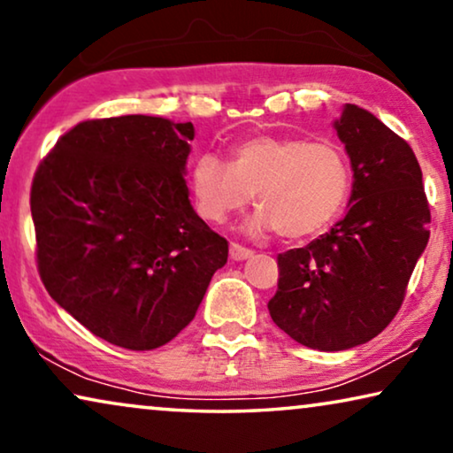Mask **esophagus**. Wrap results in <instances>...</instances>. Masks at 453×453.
<instances>
[{"label": "esophagus", "mask_w": 453, "mask_h": 453, "mask_svg": "<svg viewBox=\"0 0 453 453\" xmlns=\"http://www.w3.org/2000/svg\"><path fill=\"white\" fill-rule=\"evenodd\" d=\"M229 257H232V260H246L252 257V250H248V248L240 246V244H229Z\"/></svg>", "instance_id": "esophagus-1"}]
</instances>
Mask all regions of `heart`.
<instances>
[{
	"label": "heart",
	"mask_w": 453,
	"mask_h": 453,
	"mask_svg": "<svg viewBox=\"0 0 453 453\" xmlns=\"http://www.w3.org/2000/svg\"><path fill=\"white\" fill-rule=\"evenodd\" d=\"M190 195L203 219H227L254 195L252 234L277 229L285 240L320 234L339 218L351 190V165L341 145L297 137L254 135L235 143L232 162L205 151L188 172Z\"/></svg>",
	"instance_id": "b5f03b06"
}]
</instances>
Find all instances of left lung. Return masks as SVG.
<instances>
[{
	"instance_id": "8db88e82",
	"label": "left lung",
	"mask_w": 453,
	"mask_h": 453,
	"mask_svg": "<svg viewBox=\"0 0 453 453\" xmlns=\"http://www.w3.org/2000/svg\"><path fill=\"white\" fill-rule=\"evenodd\" d=\"M334 129L353 170L349 209L330 232L279 254L269 302L273 322L318 351L363 345L392 322L431 221L423 172L403 137L355 104Z\"/></svg>"
}]
</instances>
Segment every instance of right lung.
<instances>
[{
  "label": "right lung",
  "instance_id": "1",
  "mask_svg": "<svg viewBox=\"0 0 453 453\" xmlns=\"http://www.w3.org/2000/svg\"><path fill=\"white\" fill-rule=\"evenodd\" d=\"M193 123L84 120L38 165L30 211L49 296L112 345L151 351L193 320L227 242L188 199Z\"/></svg>",
  "mask_w": 453,
  "mask_h": 453
}]
</instances>
